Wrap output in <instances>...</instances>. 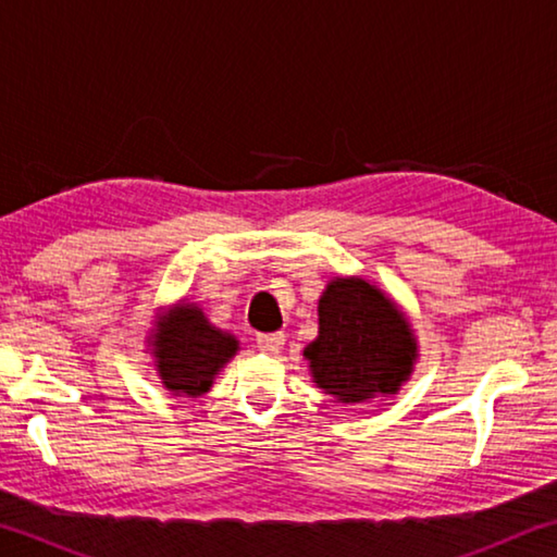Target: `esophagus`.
<instances>
[{
  "label": "esophagus",
  "instance_id": "1",
  "mask_svg": "<svg viewBox=\"0 0 557 557\" xmlns=\"http://www.w3.org/2000/svg\"><path fill=\"white\" fill-rule=\"evenodd\" d=\"M285 346V334L275 332V334H260L258 336V348L265 354H280V348Z\"/></svg>",
  "mask_w": 557,
  "mask_h": 557
}]
</instances>
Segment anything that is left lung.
I'll list each match as a JSON object with an SVG mask.
<instances>
[{"label":"left lung","instance_id":"left-lung-1","mask_svg":"<svg viewBox=\"0 0 557 557\" xmlns=\"http://www.w3.org/2000/svg\"><path fill=\"white\" fill-rule=\"evenodd\" d=\"M305 358L319 388L354 405L398 393L412 373L418 342L385 292L363 277H334L319 297V334Z\"/></svg>","mask_w":557,"mask_h":557}]
</instances>
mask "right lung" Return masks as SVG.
I'll list each match as a JSON object with an SVG mask.
<instances>
[{"label":"right lung","instance_id":"right-lung-1","mask_svg":"<svg viewBox=\"0 0 557 557\" xmlns=\"http://www.w3.org/2000/svg\"><path fill=\"white\" fill-rule=\"evenodd\" d=\"M149 344L164 388L186 398L209 393L215 375L238 351V338L215 329L203 309L188 301L159 317Z\"/></svg>","mask_w":557,"mask_h":557}]
</instances>
